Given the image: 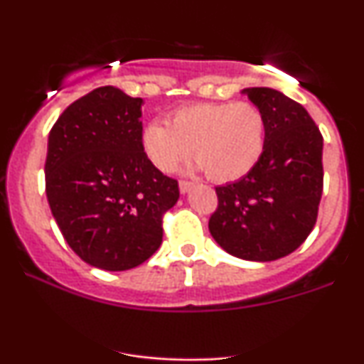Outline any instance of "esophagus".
I'll list each match as a JSON object with an SVG mask.
<instances>
[{
	"label": "esophagus",
	"instance_id": "1",
	"mask_svg": "<svg viewBox=\"0 0 364 364\" xmlns=\"http://www.w3.org/2000/svg\"><path fill=\"white\" fill-rule=\"evenodd\" d=\"M191 188H193V183H190V181H179V191H181L183 195L188 193V191H190Z\"/></svg>",
	"mask_w": 364,
	"mask_h": 364
}]
</instances>
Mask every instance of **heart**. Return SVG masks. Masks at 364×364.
Listing matches in <instances>:
<instances>
[{
  "label": "heart",
  "instance_id": "obj_1",
  "mask_svg": "<svg viewBox=\"0 0 364 364\" xmlns=\"http://www.w3.org/2000/svg\"><path fill=\"white\" fill-rule=\"evenodd\" d=\"M265 135V116L252 102L191 104L174 111L168 124L149 123L141 132V150L154 168L173 173L193 149L190 173L229 183L258 164Z\"/></svg>",
  "mask_w": 364,
  "mask_h": 364
}]
</instances>
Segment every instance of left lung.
Listing matches in <instances>:
<instances>
[{"mask_svg":"<svg viewBox=\"0 0 364 364\" xmlns=\"http://www.w3.org/2000/svg\"><path fill=\"white\" fill-rule=\"evenodd\" d=\"M241 94L265 116V149L258 164L237 181L217 186L219 207L210 235L232 257L272 262L306 240L323 190V139L301 104L269 87Z\"/></svg>","mask_w":364,"mask_h":364,"instance_id":"8db88e82","label":"left lung"}]
</instances>
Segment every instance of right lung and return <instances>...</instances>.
<instances>
[{"instance_id": "1", "label": "right lung", "mask_w": 364, "mask_h": 364, "mask_svg": "<svg viewBox=\"0 0 364 364\" xmlns=\"http://www.w3.org/2000/svg\"><path fill=\"white\" fill-rule=\"evenodd\" d=\"M144 99L112 85L70 104L49 132L46 195L63 237L83 262L119 272L162 243V214L178 181L141 150Z\"/></svg>"}]
</instances>
